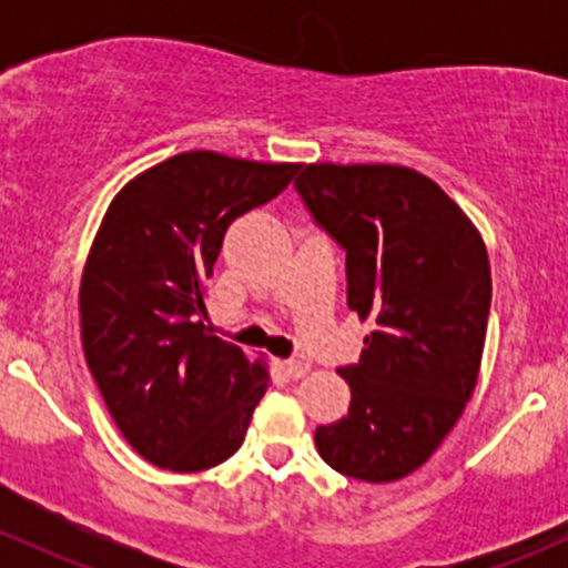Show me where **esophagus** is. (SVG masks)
<instances>
[{
	"mask_svg": "<svg viewBox=\"0 0 568 568\" xmlns=\"http://www.w3.org/2000/svg\"><path fill=\"white\" fill-rule=\"evenodd\" d=\"M285 371H288L294 379H302V376L311 374L313 363H311V357H305V354H296V357H291L288 363H285Z\"/></svg>",
	"mask_w": 568,
	"mask_h": 568,
	"instance_id": "1",
	"label": "esophagus"
}]
</instances>
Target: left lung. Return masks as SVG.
Segmentation results:
<instances>
[{
	"instance_id": "left-lung-1",
	"label": "left lung",
	"mask_w": 568,
	"mask_h": 568,
	"mask_svg": "<svg viewBox=\"0 0 568 568\" xmlns=\"http://www.w3.org/2000/svg\"><path fill=\"white\" fill-rule=\"evenodd\" d=\"M316 222L346 250L348 307L371 321L348 415L316 428L321 459L390 484L432 459L478 385L491 274L478 227L404 164H302Z\"/></svg>"
}]
</instances>
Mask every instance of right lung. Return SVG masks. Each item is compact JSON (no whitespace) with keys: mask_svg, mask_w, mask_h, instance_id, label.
Wrapping results in <instances>:
<instances>
[{"mask_svg":"<svg viewBox=\"0 0 568 568\" xmlns=\"http://www.w3.org/2000/svg\"><path fill=\"white\" fill-rule=\"evenodd\" d=\"M296 168L186 151L109 203L79 285L82 348L114 426L156 467L200 473L242 448L272 376L211 335L205 280L227 225L277 197Z\"/></svg>","mask_w":568,"mask_h":568,"instance_id":"1","label":"right lung"}]
</instances>
